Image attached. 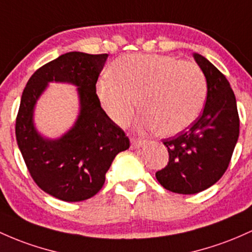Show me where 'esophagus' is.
I'll use <instances>...</instances> for the list:
<instances>
[{
	"label": "esophagus",
	"mask_w": 252,
	"mask_h": 252,
	"mask_svg": "<svg viewBox=\"0 0 252 252\" xmlns=\"http://www.w3.org/2000/svg\"><path fill=\"white\" fill-rule=\"evenodd\" d=\"M143 142H145V141H143V140L136 139V137H131V145H130V147H131L132 149H137V148H140L141 146L143 145Z\"/></svg>",
	"instance_id": "34e87169"
}]
</instances>
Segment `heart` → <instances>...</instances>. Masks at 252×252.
Returning <instances> with one entry per match:
<instances>
[{
  "label": "heart",
  "instance_id": "obj_1",
  "mask_svg": "<svg viewBox=\"0 0 252 252\" xmlns=\"http://www.w3.org/2000/svg\"><path fill=\"white\" fill-rule=\"evenodd\" d=\"M101 77L96 93L111 120L126 126L139 100L141 123L160 135L179 134L198 118L207 98V80L192 62L166 55H126Z\"/></svg>",
  "mask_w": 252,
  "mask_h": 252
}]
</instances>
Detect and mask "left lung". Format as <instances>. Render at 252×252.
I'll return each mask as SVG.
<instances>
[{"label": "left lung", "mask_w": 252, "mask_h": 252, "mask_svg": "<svg viewBox=\"0 0 252 252\" xmlns=\"http://www.w3.org/2000/svg\"><path fill=\"white\" fill-rule=\"evenodd\" d=\"M207 80L202 115L187 130L162 140L167 165L156 173L165 189L192 195L217 183L227 170L239 136L236 96L226 76L208 60L193 54Z\"/></svg>", "instance_id": "8db88e82"}]
</instances>
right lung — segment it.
Masks as SVG:
<instances>
[{
    "instance_id": "1",
    "label": "right lung",
    "mask_w": 252,
    "mask_h": 252,
    "mask_svg": "<svg viewBox=\"0 0 252 252\" xmlns=\"http://www.w3.org/2000/svg\"><path fill=\"white\" fill-rule=\"evenodd\" d=\"M106 59L107 54L61 55L34 71L21 95L15 136L25 164L43 191L65 202L94 196L103 188L115 157L130 147L123 129L101 109L95 92ZM50 81L76 84L82 103L74 128L55 141L40 138L32 122L35 101Z\"/></svg>"
}]
</instances>
